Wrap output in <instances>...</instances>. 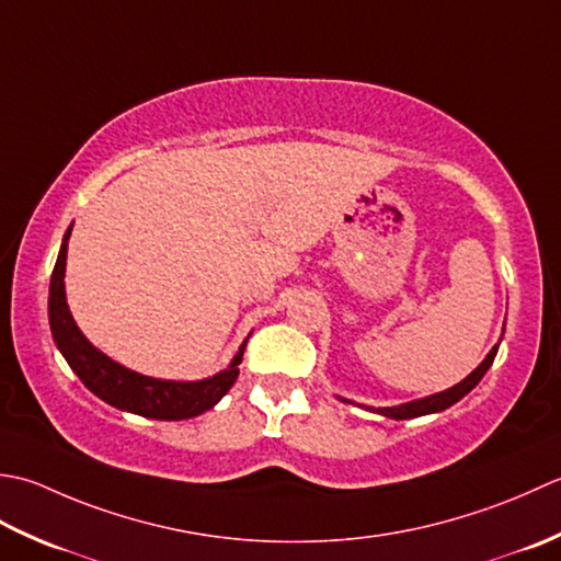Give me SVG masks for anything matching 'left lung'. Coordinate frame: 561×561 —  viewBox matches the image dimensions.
<instances>
[{
    "label": "left lung",
    "instance_id": "left-lung-1",
    "mask_svg": "<svg viewBox=\"0 0 561 561\" xmlns=\"http://www.w3.org/2000/svg\"><path fill=\"white\" fill-rule=\"evenodd\" d=\"M501 339H504V336H501ZM499 344H501V341H499ZM499 344L486 353V358L479 363L477 368L470 375H467L462 382L453 385L450 390H443V392H436V394H431V397L414 399V402H404V404H397V407H377V409L375 407H363V404H358V407L373 411V414L394 419V421L416 419V416H426V414H438V411H445L448 407H453L455 402H460V399L467 392L474 390V387L479 385V380H482V377H484V373L491 368V363H494L496 353H499ZM339 399H341V402H346V404H356V402H351V399H344V397H339Z\"/></svg>",
    "mask_w": 561,
    "mask_h": 561
}]
</instances>
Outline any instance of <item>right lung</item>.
Masks as SVG:
<instances>
[{"label": "right lung", "mask_w": 561, "mask_h": 561, "mask_svg": "<svg viewBox=\"0 0 561 561\" xmlns=\"http://www.w3.org/2000/svg\"><path fill=\"white\" fill-rule=\"evenodd\" d=\"M70 234L72 225L67 227L62 237L60 254H57L50 276L48 319L57 351L62 353L67 365L84 382L87 390L121 411L157 421L193 419L213 409L234 385L249 336L242 341V346H239L225 370L215 373L213 377H203V380H162V377H150L125 368V365L108 358L104 351L91 344L82 334V329L77 327L70 307H67L65 266Z\"/></svg>", "instance_id": "add662e5"}]
</instances>
